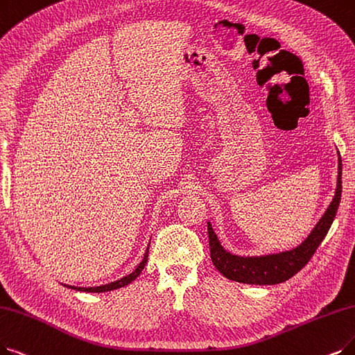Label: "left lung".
Returning a JSON list of instances; mask_svg holds the SVG:
<instances>
[{
  "label": "left lung",
  "instance_id": "8db88e82",
  "mask_svg": "<svg viewBox=\"0 0 355 355\" xmlns=\"http://www.w3.org/2000/svg\"><path fill=\"white\" fill-rule=\"evenodd\" d=\"M336 189L329 207L326 208L313 230L303 242L290 250L261 254V257H240L224 249L211 223L208 221L209 253L214 266L225 278L250 286H275L281 284L297 272L313 257V253L328 234L341 202L343 192V160L338 151V178Z\"/></svg>",
  "mask_w": 355,
  "mask_h": 355
}]
</instances>
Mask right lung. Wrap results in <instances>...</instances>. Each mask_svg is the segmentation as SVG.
I'll return each instance as SVG.
<instances>
[{
	"instance_id": "1",
	"label": "right lung",
	"mask_w": 355,
	"mask_h": 355,
	"mask_svg": "<svg viewBox=\"0 0 355 355\" xmlns=\"http://www.w3.org/2000/svg\"><path fill=\"white\" fill-rule=\"evenodd\" d=\"M148 248H150V242H148V246H147V250L144 253V258L143 261H141L137 268L134 269V271L128 275L122 277L121 279H116L113 282H109V284H103V286H97V287H74V286H68V284H62L64 287L67 288H71V290H77V291H84V293H106V291H112V290H118V288H122L125 286L131 284V282L141 274V271H143L146 263H147V258H148Z\"/></svg>"
}]
</instances>
